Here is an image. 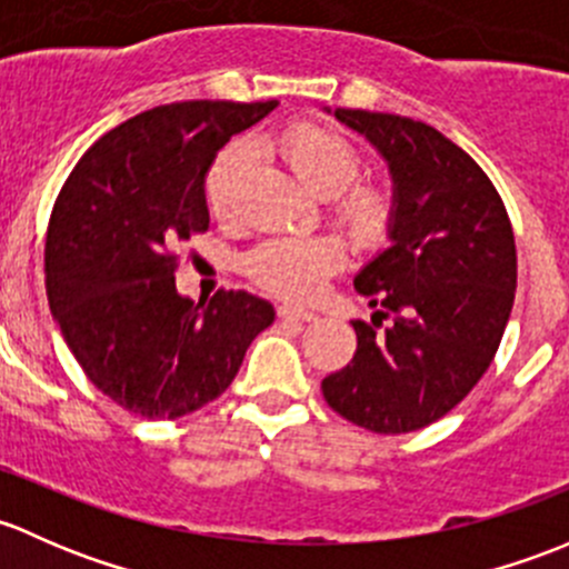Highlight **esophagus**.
I'll return each mask as SVG.
<instances>
[{
  "label": "esophagus",
  "instance_id": "esophagus-1",
  "mask_svg": "<svg viewBox=\"0 0 569 569\" xmlns=\"http://www.w3.org/2000/svg\"><path fill=\"white\" fill-rule=\"evenodd\" d=\"M279 318L292 320V323H312V320H318V315H315L312 309L296 307V303H284V307L279 309Z\"/></svg>",
  "mask_w": 569,
  "mask_h": 569
}]
</instances>
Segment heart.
<instances>
[{
  "label": "heart",
  "mask_w": 569,
  "mask_h": 569,
  "mask_svg": "<svg viewBox=\"0 0 569 569\" xmlns=\"http://www.w3.org/2000/svg\"><path fill=\"white\" fill-rule=\"evenodd\" d=\"M277 153L303 189L318 197H333L348 189L361 169L359 150L326 126L298 122L273 142ZM251 163V144L232 142L216 156L204 197L216 216H230L236 208L238 186ZM337 216L359 243L383 238L391 221V199L380 189H356L337 204ZM345 249L331 236H273L249 254V271L266 290L284 298H312L326 279L342 266Z\"/></svg>",
  "instance_id": "heart-1"
}]
</instances>
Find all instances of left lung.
<instances>
[{
	"instance_id": "8db88e82",
	"label": "left lung",
	"mask_w": 569,
	"mask_h": 569,
	"mask_svg": "<svg viewBox=\"0 0 569 569\" xmlns=\"http://www.w3.org/2000/svg\"><path fill=\"white\" fill-rule=\"evenodd\" d=\"M365 137L391 178L383 251L353 284L391 326L353 323L356 353L323 380L339 416L380 436L447 416L499 350L518 282L512 224L488 174L427 122L328 109Z\"/></svg>"
}]
</instances>
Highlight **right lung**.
Instances as JSON below:
<instances>
[{
	"mask_svg": "<svg viewBox=\"0 0 569 569\" xmlns=\"http://www.w3.org/2000/svg\"><path fill=\"white\" fill-rule=\"evenodd\" d=\"M273 109L183 101L142 111L98 139L57 197L46 236L51 315L87 378L126 411H199L277 318L251 292L194 303L174 287V246L208 230L216 156Z\"/></svg>",
	"mask_w": 569,
	"mask_h": 569,
	"instance_id": "add662e5",
	"label": "right lung"
}]
</instances>
